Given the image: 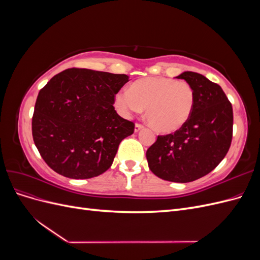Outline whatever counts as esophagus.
<instances>
[{
  "mask_svg": "<svg viewBox=\"0 0 260 260\" xmlns=\"http://www.w3.org/2000/svg\"><path fill=\"white\" fill-rule=\"evenodd\" d=\"M143 128H144V125H143L142 123H139V122H138V123H136L135 131H136V132H138V131H140L141 129H143Z\"/></svg>",
  "mask_w": 260,
  "mask_h": 260,
  "instance_id": "obj_1",
  "label": "esophagus"
}]
</instances>
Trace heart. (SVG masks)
I'll list each match as a JSON object with an SVG mask.
<instances>
[{"label":"heart","mask_w":260,"mask_h":260,"mask_svg":"<svg viewBox=\"0 0 260 260\" xmlns=\"http://www.w3.org/2000/svg\"><path fill=\"white\" fill-rule=\"evenodd\" d=\"M115 105L121 115L129 117L146 108V119L160 133H171L188 121L195 105L191 84L170 78H144L133 82L129 90L116 95Z\"/></svg>","instance_id":"obj_1"}]
</instances>
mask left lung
<instances>
[{"label": "left lung", "mask_w": 260, "mask_h": 260, "mask_svg": "<svg viewBox=\"0 0 260 260\" xmlns=\"http://www.w3.org/2000/svg\"><path fill=\"white\" fill-rule=\"evenodd\" d=\"M195 91L188 121L175 133L158 136L146 158L154 175L171 182H191L214 170L229 151L233 135V109L219 84L193 72L177 77Z\"/></svg>", "instance_id": "8db88e82"}]
</instances>
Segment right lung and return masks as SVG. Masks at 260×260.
Listing matches in <instances>:
<instances>
[{"label":"right lung","mask_w":260,"mask_h":260,"mask_svg":"<svg viewBox=\"0 0 260 260\" xmlns=\"http://www.w3.org/2000/svg\"><path fill=\"white\" fill-rule=\"evenodd\" d=\"M127 75L69 68L39 92L32 137L43 160L72 179L98 177L112 166L135 123L117 114L115 96Z\"/></svg>","instance_id":"obj_1"}]
</instances>
